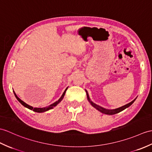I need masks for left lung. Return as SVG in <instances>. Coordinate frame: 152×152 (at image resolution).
<instances>
[{"instance_id": "left-lung-1", "label": "left lung", "mask_w": 152, "mask_h": 152, "mask_svg": "<svg viewBox=\"0 0 152 152\" xmlns=\"http://www.w3.org/2000/svg\"><path fill=\"white\" fill-rule=\"evenodd\" d=\"M86 93H87V100H88V101L89 102V103L91 104V105H92V106L94 107L96 109H97L98 111H99L100 112L102 113L105 114V115H115V114H116V113H118L121 112L123 110H124L125 109L129 107L130 105H131L132 104H133V102L135 101V100L137 99V97H136L133 101H132L131 102H129V103L127 104H126L124 105H123V106H122V107H120L118 108H116V109H105V108L102 107L100 106V105L96 104L95 103H94L93 102L91 101V99H90V98H89V94H88V92H87L86 90Z\"/></svg>"}]
</instances>
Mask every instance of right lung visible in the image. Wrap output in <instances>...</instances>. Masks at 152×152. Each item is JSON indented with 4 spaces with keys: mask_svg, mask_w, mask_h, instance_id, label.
Masks as SVG:
<instances>
[{
    "mask_svg": "<svg viewBox=\"0 0 152 152\" xmlns=\"http://www.w3.org/2000/svg\"><path fill=\"white\" fill-rule=\"evenodd\" d=\"M68 87H67L66 88L65 91H64V92H63V94L61 95V96L60 97V98H59V99L58 101H56V102H54V103H53V104H50V105H48V106L45 107H33L32 106H30V105H29L28 104H26L25 102H24L23 100H21L20 99V98L17 96V94H15V91H13V93H14V94H15V96L16 97L17 100H18V101L20 102V103L23 105V106H24V107L28 108V109H30V110H33V111H35V112H37V113H43V112H45V111H48V110H50V109H53L54 107H56V105H57L59 103V102H61V101L63 100V97H64V96H65V93H66V91L67 90Z\"/></svg>",
    "mask_w": 152,
    "mask_h": 152,
    "instance_id": "add662e5",
    "label": "right lung"
}]
</instances>
